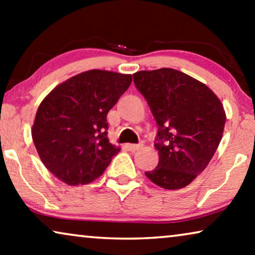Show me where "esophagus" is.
<instances>
[{"mask_svg": "<svg viewBox=\"0 0 255 255\" xmlns=\"http://www.w3.org/2000/svg\"><path fill=\"white\" fill-rule=\"evenodd\" d=\"M127 146H128V148L130 149L131 152H135V151H138V149L141 147V145H135V144H128Z\"/></svg>", "mask_w": 255, "mask_h": 255, "instance_id": "obj_1", "label": "esophagus"}]
</instances>
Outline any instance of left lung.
I'll list each match as a JSON object with an SVG mask.
<instances>
[{
	"label": "left lung",
	"mask_w": 255,
	"mask_h": 255,
	"mask_svg": "<svg viewBox=\"0 0 255 255\" xmlns=\"http://www.w3.org/2000/svg\"><path fill=\"white\" fill-rule=\"evenodd\" d=\"M158 124L159 163L145 175L163 189H181L207 168L224 131L221 100L204 83L173 68L133 74Z\"/></svg>",
	"instance_id": "obj_1"
}]
</instances>
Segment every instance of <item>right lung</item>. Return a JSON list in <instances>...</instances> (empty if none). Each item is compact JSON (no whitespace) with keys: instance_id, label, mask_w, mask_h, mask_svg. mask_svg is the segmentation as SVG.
I'll list each match as a JSON object with an SVG mask.
<instances>
[{"instance_id":"obj_1","label":"right lung","mask_w":255,"mask_h":255,"mask_svg":"<svg viewBox=\"0 0 255 255\" xmlns=\"http://www.w3.org/2000/svg\"><path fill=\"white\" fill-rule=\"evenodd\" d=\"M131 82V74L90 69L58 85L41 101L32 139L55 177L78 186L102 175L121 151L108 139L107 115Z\"/></svg>"}]
</instances>
